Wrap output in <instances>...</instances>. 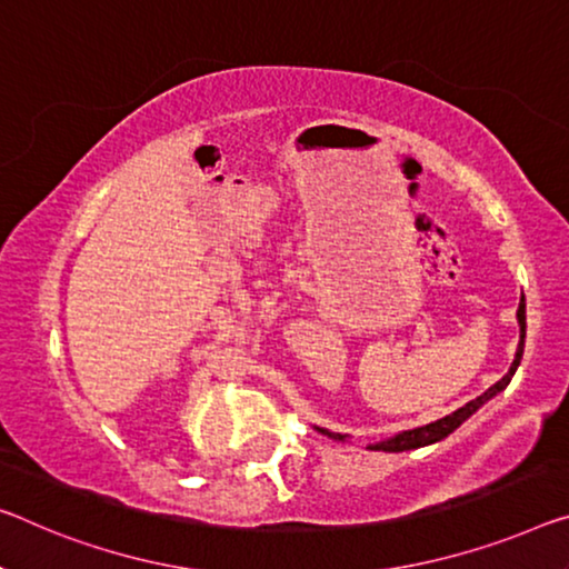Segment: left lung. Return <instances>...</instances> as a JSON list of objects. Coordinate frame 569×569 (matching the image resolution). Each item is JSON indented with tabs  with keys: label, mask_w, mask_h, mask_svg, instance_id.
<instances>
[{
	"label": "left lung",
	"mask_w": 569,
	"mask_h": 569,
	"mask_svg": "<svg viewBox=\"0 0 569 569\" xmlns=\"http://www.w3.org/2000/svg\"><path fill=\"white\" fill-rule=\"evenodd\" d=\"M517 320H519V348H517V356H513V363H511L509 373H506L501 381H496L491 389L483 391V395L476 397L473 401H468L466 407L456 409V412H452V415L437 419V422H430V425H425V427H415V430H405V432H399L395 437H387V440H381V442H373V445H369V450L405 452V450H417V448H425V445L440 442L450 432H456L458 427L466 422L470 415H476L478 409L483 407L488 399H493L496 395H501V391L509 387L511 376L517 373L519 363H521V356H523V338H527V302H523V295H521V302H519V310H517ZM320 432L328 435V437H333V440L346 442V435H336V432H328V430H320Z\"/></svg>",
	"instance_id": "obj_1"
}]
</instances>
